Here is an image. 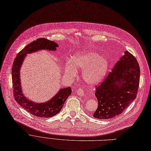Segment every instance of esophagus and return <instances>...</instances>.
Wrapping results in <instances>:
<instances>
[{"instance_id":"1","label":"esophagus","mask_w":151,"mask_h":151,"mask_svg":"<svg viewBox=\"0 0 151 151\" xmlns=\"http://www.w3.org/2000/svg\"><path fill=\"white\" fill-rule=\"evenodd\" d=\"M76 93H77L78 95H79V96H84V95H85L84 90L83 89H81V88L78 89Z\"/></svg>"}]
</instances>
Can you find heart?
Returning a JSON list of instances; mask_svg holds the SVG:
<instances>
[{
    "label": "heart",
    "instance_id": "b5f03b06",
    "mask_svg": "<svg viewBox=\"0 0 151 151\" xmlns=\"http://www.w3.org/2000/svg\"><path fill=\"white\" fill-rule=\"evenodd\" d=\"M109 63L99 53L84 51L75 54L71 58V63L65 65V73L71 78L76 75V72L83 71V78L86 83L93 86L99 83L106 74Z\"/></svg>",
    "mask_w": 151,
    "mask_h": 151
}]
</instances>
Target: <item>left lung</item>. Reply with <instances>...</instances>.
Returning a JSON list of instances; mask_svg holds the SVG:
<instances>
[{
	"mask_svg": "<svg viewBox=\"0 0 151 151\" xmlns=\"http://www.w3.org/2000/svg\"><path fill=\"white\" fill-rule=\"evenodd\" d=\"M124 54L104 81L96 87L99 105L93 114L95 118L108 119L119 115L137 97L139 66L131 53L126 51Z\"/></svg>",
	"mask_w": 151,
	"mask_h": 151,
	"instance_id": "8db88e82",
	"label": "left lung"
}]
</instances>
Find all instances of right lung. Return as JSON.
<instances>
[{"label": "right lung", "instance_id": "1", "mask_svg": "<svg viewBox=\"0 0 151 151\" xmlns=\"http://www.w3.org/2000/svg\"><path fill=\"white\" fill-rule=\"evenodd\" d=\"M58 46L56 43L46 38H38L23 48L17 54L13 62L12 74L14 99L21 107L37 117H51L58 114L71 95V88L68 87L60 89L51 99L45 103H35L26 97L22 93L20 80L21 67L27 54L42 50L55 51Z\"/></svg>", "mask_w": 151, "mask_h": 151}]
</instances>
